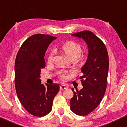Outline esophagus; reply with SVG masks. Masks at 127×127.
<instances>
[{"label": "esophagus", "mask_w": 127, "mask_h": 127, "mask_svg": "<svg viewBox=\"0 0 127 127\" xmlns=\"http://www.w3.org/2000/svg\"><path fill=\"white\" fill-rule=\"evenodd\" d=\"M68 88V86L66 85H64V84H62V85L60 86V89L61 90H64V89H67Z\"/></svg>", "instance_id": "34e87169"}]
</instances>
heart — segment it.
<instances>
[{"instance_id":"1","label":"heart","mask_w":127,"mask_h":127,"mask_svg":"<svg viewBox=\"0 0 127 127\" xmlns=\"http://www.w3.org/2000/svg\"><path fill=\"white\" fill-rule=\"evenodd\" d=\"M62 50L65 53V55L71 59H76L77 58H78L82 51L81 45L73 41H69L64 43L62 45ZM55 55V51L54 50H52L48 54L47 59V61L48 64L52 63ZM68 76H69V72L68 71H62L60 72L59 78L61 79L66 80L68 79Z\"/></svg>"}]
</instances>
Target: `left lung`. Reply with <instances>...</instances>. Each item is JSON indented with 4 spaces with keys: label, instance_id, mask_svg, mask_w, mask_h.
Instances as JSON below:
<instances>
[{
    "label": "left lung",
    "instance_id": "8db88e82",
    "mask_svg": "<svg viewBox=\"0 0 127 127\" xmlns=\"http://www.w3.org/2000/svg\"><path fill=\"white\" fill-rule=\"evenodd\" d=\"M82 38L88 44V59L82 68L80 77L83 86L80 91H74L71 99V110L80 116L88 115L97 107L102 99L107 88L109 71V56L106 45L98 37L89 31L72 34Z\"/></svg>",
    "mask_w": 127,
    "mask_h": 127
}]
</instances>
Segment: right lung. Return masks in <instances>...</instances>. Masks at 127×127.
Returning <instances> with one entry per match:
<instances>
[{
	"label": "right lung",
	"instance_id": "1",
	"mask_svg": "<svg viewBox=\"0 0 127 127\" xmlns=\"http://www.w3.org/2000/svg\"><path fill=\"white\" fill-rule=\"evenodd\" d=\"M56 37L38 33L21 45L15 62V86L24 108L31 115L42 117L50 112L53 99L59 91L58 84H41V69L45 67V53Z\"/></svg>",
	"mask_w": 127,
	"mask_h": 127
}]
</instances>
